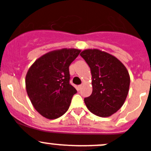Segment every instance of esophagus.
<instances>
[{
  "label": "esophagus",
  "mask_w": 151,
  "mask_h": 151,
  "mask_svg": "<svg viewBox=\"0 0 151 151\" xmlns=\"http://www.w3.org/2000/svg\"><path fill=\"white\" fill-rule=\"evenodd\" d=\"M82 86H83L82 85H79L78 86H77V89L80 90V89H81V88H82Z\"/></svg>",
  "instance_id": "1"
}]
</instances>
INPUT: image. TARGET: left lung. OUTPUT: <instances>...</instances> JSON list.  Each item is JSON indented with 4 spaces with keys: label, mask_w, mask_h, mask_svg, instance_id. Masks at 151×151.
Segmentation results:
<instances>
[{
    "label": "left lung",
    "mask_w": 151,
    "mask_h": 151,
    "mask_svg": "<svg viewBox=\"0 0 151 151\" xmlns=\"http://www.w3.org/2000/svg\"><path fill=\"white\" fill-rule=\"evenodd\" d=\"M80 56L89 66L92 77V93L84 99L87 108L98 116H111L123 106L128 95V71L116 57L98 49H87Z\"/></svg>",
    "instance_id": "8db88e82"
}]
</instances>
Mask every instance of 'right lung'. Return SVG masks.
<instances>
[{"instance_id": "right-lung-1", "label": "right lung", "mask_w": 151, "mask_h": 151, "mask_svg": "<svg viewBox=\"0 0 151 151\" xmlns=\"http://www.w3.org/2000/svg\"><path fill=\"white\" fill-rule=\"evenodd\" d=\"M81 50L63 48L48 52L34 62L27 73L26 90L35 109L56 119L68 109L77 90L69 83V65Z\"/></svg>"}]
</instances>
